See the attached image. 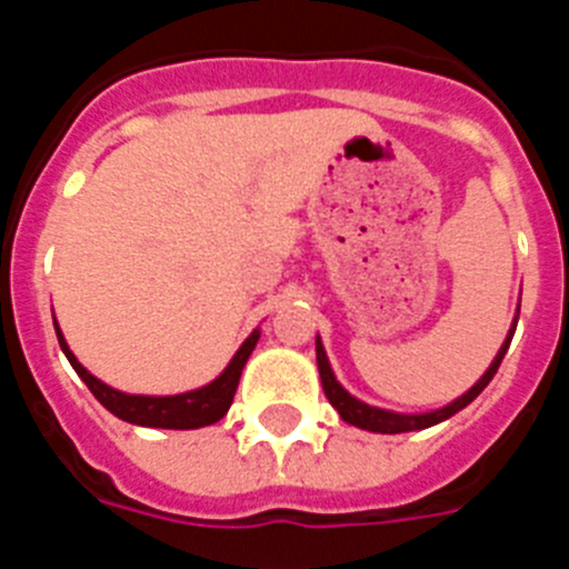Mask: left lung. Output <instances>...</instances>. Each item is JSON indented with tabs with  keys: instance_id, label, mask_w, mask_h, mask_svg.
I'll use <instances>...</instances> for the list:
<instances>
[{
	"instance_id": "8db88e82",
	"label": "left lung",
	"mask_w": 569,
	"mask_h": 569,
	"mask_svg": "<svg viewBox=\"0 0 569 569\" xmlns=\"http://www.w3.org/2000/svg\"><path fill=\"white\" fill-rule=\"evenodd\" d=\"M516 321H512V328L510 333H507L505 345H501V350L496 353L492 365L485 370V376H481V379L476 381L465 396H459V399L450 401V405L439 407V410H433V413H393V410H381V407L365 405V401H359L356 396H350L345 387L336 381L333 370H330L328 353H325V345H321V339H316V365H319L321 387H325V396H328V401L339 410V416L347 421V425L370 430V433H410V430H425V427L439 425V421L450 419V416H456L459 410H465V407L470 405V401L476 399L487 385H490V379L496 376V370H499L501 359H505L507 347H510L512 333H516Z\"/></svg>"
}]
</instances>
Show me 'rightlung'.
<instances>
[{
    "label": "right lung",
    "instance_id": "1",
    "mask_svg": "<svg viewBox=\"0 0 569 569\" xmlns=\"http://www.w3.org/2000/svg\"><path fill=\"white\" fill-rule=\"evenodd\" d=\"M59 347L62 353L68 356V361L73 365V370L79 373V379L90 387V393L97 396L104 407L116 419L130 421V425H142V427H164V430H196V427H208L216 425L233 405L236 387H239L241 370L248 365L250 353H253L256 341H259V330L244 339V345L236 350V356L230 359V365L224 367L222 373L216 376L210 385L199 387V390H188V393L179 396H133L122 393V390H113L110 385L99 381L97 376L88 373L79 359L70 353L68 341H64L62 330L57 325Z\"/></svg>",
    "mask_w": 569,
    "mask_h": 569
}]
</instances>
